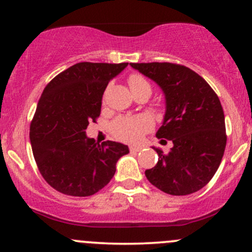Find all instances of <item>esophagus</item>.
<instances>
[{
	"label": "esophagus",
	"mask_w": 252,
	"mask_h": 252,
	"mask_svg": "<svg viewBox=\"0 0 252 252\" xmlns=\"http://www.w3.org/2000/svg\"><path fill=\"white\" fill-rule=\"evenodd\" d=\"M141 149H142L141 147H136V146H132V147H130V148H129V150L131 153H138Z\"/></svg>",
	"instance_id": "34e87169"
}]
</instances>
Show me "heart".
Here are the masks:
<instances>
[{
	"instance_id": "1",
	"label": "heart",
	"mask_w": 252,
	"mask_h": 252,
	"mask_svg": "<svg viewBox=\"0 0 252 252\" xmlns=\"http://www.w3.org/2000/svg\"><path fill=\"white\" fill-rule=\"evenodd\" d=\"M128 84L134 94L143 89L152 90L148 80L138 73L130 74L128 78ZM152 126V120L149 117L143 116V115L135 117L120 116L115 118L110 124V131L115 137L123 141V142L134 143L138 142L142 138L144 132L150 130Z\"/></svg>"
}]
</instances>
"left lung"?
Listing matches in <instances>:
<instances>
[{
	"label": "left lung",
	"mask_w": 252,
	"mask_h": 252,
	"mask_svg": "<svg viewBox=\"0 0 252 252\" xmlns=\"http://www.w3.org/2000/svg\"><path fill=\"white\" fill-rule=\"evenodd\" d=\"M130 65L162 89L166 115L156 137L162 138L161 143L173 142L168 154L154 148L158 161L146 170L147 179L172 195L201 189L216 174L226 146L224 111L218 96L204 78L184 65Z\"/></svg>",
	"instance_id": "1"
}]
</instances>
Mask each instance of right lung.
I'll return each mask as SVG.
<instances>
[{
  "mask_svg": "<svg viewBox=\"0 0 252 252\" xmlns=\"http://www.w3.org/2000/svg\"><path fill=\"white\" fill-rule=\"evenodd\" d=\"M128 63H78L56 76L43 90L31 122L30 137L37 168L58 192L89 196L109 184L128 146L99 144L85 129L100 115L110 80Z\"/></svg>",
  "mask_w": 252,
  "mask_h": 252,
  "instance_id": "obj_1",
  "label": "right lung"
}]
</instances>
